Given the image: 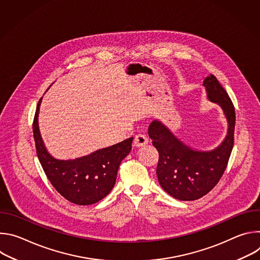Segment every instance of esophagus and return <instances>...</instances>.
I'll list each match as a JSON object with an SVG mask.
<instances>
[{"label": "esophagus", "mask_w": 260, "mask_h": 260, "mask_svg": "<svg viewBox=\"0 0 260 260\" xmlns=\"http://www.w3.org/2000/svg\"><path fill=\"white\" fill-rule=\"evenodd\" d=\"M148 143V139L143 136V135H138L135 137V140H134V147L136 148H140L142 146H145L146 144Z\"/></svg>", "instance_id": "1"}]
</instances>
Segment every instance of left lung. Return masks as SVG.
Masks as SVG:
<instances>
[{
	"instance_id": "obj_1",
	"label": "left lung",
	"mask_w": 260,
	"mask_h": 260,
	"mask_svg": "<svg viewBox=\"0 0 260 260\" xmlns=\"http://www.w3.org/2000/svg\"><path fill=\"white\" fill-rule=\"evenodd\" d=\"M203 85L208 99L221 107L228 119V135L214 150L192 149L159 120L152 121L148 128L159 154L158 182L167 193L180 201L199 200L210 192L223 175L234 147L236 112L231 98L212 74Z\"/></svg>"
}]
</instances>
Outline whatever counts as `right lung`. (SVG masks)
Returning <instances> with one entry per match:
<instances>
[{
  "mask_svg": "<svg viewBox=\"0 0 260 260\" xmlns=\"http://www.w3.org/2000/svg\"><path fill=\"white\" fill-rule=\"evenodd\" d=\"M42 98L36 109L32 133L37 155L52 186L69 202L87 206L107 197L114 187L120 162L132 149L134 138L75 159H56L42 140L38 116Z\"/></svg>",
  "mask_w": 260,
  "mask_h": 260,
  "instance_id": "1",
  "label": "right lung"
}]
</instances>
